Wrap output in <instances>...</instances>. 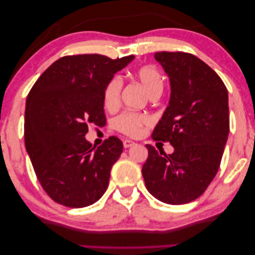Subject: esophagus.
<instances>
[{"mask_svg":"<svg viewBox=\"0 0 255 255\" xmlns=\"http://www.w3.org/2000/svg\"><path fill=\"white\" fill-rule=\"evenodd\" d=\"M135 143L133 142V141H131V140H124L123 141V145H124V148H130V147H132V145H134Z\"/></svg>","mask_w":255,"mask_h":255,"instance_id":"obj_1","label":"esophagus"}]
</instances>
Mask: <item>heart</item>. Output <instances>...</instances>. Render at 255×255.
Listing matches in <instances>:
<instances>
[{
	"instance_id": "heart-1",
	"label": "heart",
	"mask_w": 255,
	"mask_h": 255,
	"mask_svg": "<svg viewBox=\"0 0 255 255\" xmlns=\"http://www.w3.org/2000/svg\"><path fill=\"white\" fill-rule=\"evenodd\" d=\"M134 77L140 81L149 95L152 94L153 91H162V88H164V80H162L160 72L155 66L147 65L137 69ZM122 85V80L119 77L113 78L107 83L105 93H104V104L108 110H112L119 105ZM150 122L151 120L147 115L134 112H125L114 120L113 125L116 130L128 136H139L142 134L143 128L150 124Z\"/></svg>"
}]
</instances>
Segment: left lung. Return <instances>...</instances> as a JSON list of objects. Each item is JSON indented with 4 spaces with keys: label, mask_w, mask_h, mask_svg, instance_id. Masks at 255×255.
Wrapping results in <instances>:
<instances>
[{
    "label": "left lung",
    "mask_w": 255,
    "mask_h": 255,
    "mask_svg": "<svg viewBox=\"0 0 255 255\" xmlns=\"http://www.w3.org/2000/svg\"><path fill=\"white\" fill-rule=\"evenodd\" d=\"M169 78L168 106L152 133L168 142L166 155L147 144L142 176L149 193L167 204L198 199L216 176L229 133L228 91L209 65L192 54L158 52Z\"/></svg>",
    "instance_id": "left-lung-1"
}]
</instances>
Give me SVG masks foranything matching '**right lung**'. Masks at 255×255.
I'll return each mask as SVG.
<instances>
[{
    "label": "right lung",
    "mask_w": 255,
    "mask_h": 255,
    "mask_svg": "<svg viewBox=\"0 0 255 255\" xmlns=\"http://www.w3.org/2000/svg\"><path fill=\"white\" fill-rule=\"evenodd\" d=\"M133 58L112 60L99 54L61 57L28 94L24 144L37 178L55 202L83 208L105 193L123 143L110 136L96 148L85 136L90 123L106 124L107 83Z\"/></svg>",
    "instance_id": "obj_1"
}]
</instances>
